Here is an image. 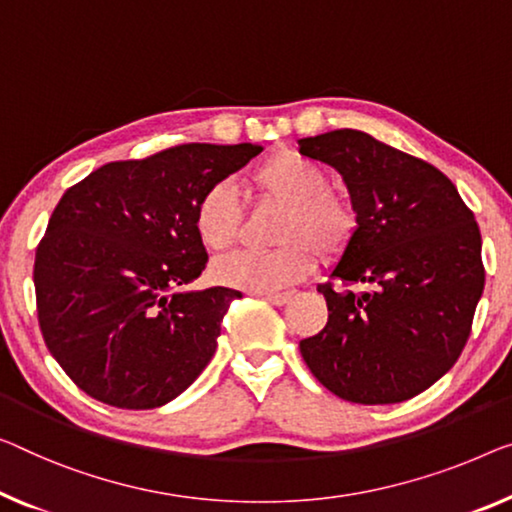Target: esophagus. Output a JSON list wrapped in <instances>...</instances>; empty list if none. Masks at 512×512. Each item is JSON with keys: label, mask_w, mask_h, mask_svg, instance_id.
<instances>
[{"label": "esophagus", "mask_w": 512, "mask_h": 512, "mask_svg": "<svg viewBox=\"0 0 512 512\" xmlns=\"http://www.w3.org/2000/svg\"><path fill=\"white\" fill-rule=\"evenodd\" d=\"M262 296L269 303H273V305H282V303L289 301V296H292V292H264Z\"/></svg>", "instance_id": "esophagus-1"}]
</instances>
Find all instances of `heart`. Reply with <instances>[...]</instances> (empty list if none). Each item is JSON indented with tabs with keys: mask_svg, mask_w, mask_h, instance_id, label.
<instances>
[{
	"mask_svg": "<svg viewBox=\"0 0 512 512\" xmlns=\"http://www.w3.org/2000/svg\"><path fill=\"white\" fill-rule=\"evenodd\" d=\"M329 172L296 151L280 149L250 172V186L266 204L282 207L273 227L276 248L239 250L216 262L223 285L248 292H276L299 282L312 266V253L335 259L352 246L358 211L345 193L329 186ZM246 211L230 181H216L195 207V232L209 250L225 253L243 232Z\"/></svg>",
	"mask_w": 512,
	"mask_h": 512,
	"instance_id": "obj_1",
	"label": "heart"
}]
</instances>
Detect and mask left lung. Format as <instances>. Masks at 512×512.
Returning a JSON list of instances; mask_svg holds the SVG:
<instances>
[{
	"instance_id": "1",
	"label": "left lung",
	"mask_w": 512,
	"mask_h": 512,
	"mask_svg": "<svg viewBox=\"0 0 512 512\" xmlns=\"http://www.w3.org/2000/svg\"><path fill=\"white\" fill-rule=\"evenodd\" d=\"M301 154L333 165L358 211L352 246L317 292L329 322L299 342L312 375L356 404L414 398L467 345L485 287L480 230L453 181L423 158L340 128L305 137ZM352 284H370L354 295Z\"/></svg>"
}]
</instances>
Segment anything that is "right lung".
<instances>
[{"instance_id": "1", "label": "right lung", "mask_w": 512, "mask_h": 512, "mask_svg": "<svg viewBox=\"0 0 512 512\" xmlns=\"http://www.w3.org/2000/svg\"><path fill=\"white\" fill-rule=\"evenodd\" d=\"M259 144L188 142L114 160L64 193L36 248V312L45 347L98 402L156 409L200 377L241 292L190 282L209 255L195 207Z\"/></svg>"}]
</instances>
